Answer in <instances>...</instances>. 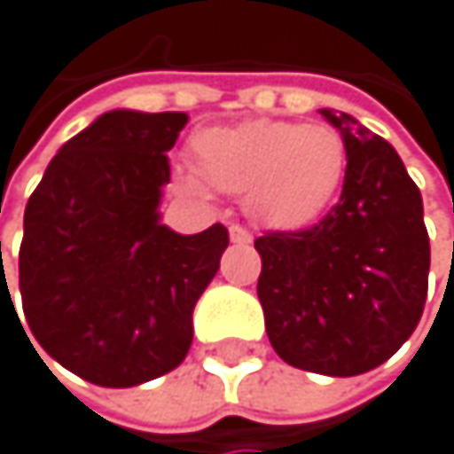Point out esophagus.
<instances>
[{
    "label": "esophagus",
    "mask_w": 454,
    "mask_h": 454,
    "mask_svg": "<svg viewBox=\"0 0 454 454\" xmlns=\"http://www.w3.org/2000/svg\"><path fill=\"white\" fill-rule=\"evenodd\" d=\"M229 234H231V242H234V245H250V242H253V234L245 229V225H239V223L231 225Z\"/></svg>",
    "instance_id": "34e87169"
}]
</instances>
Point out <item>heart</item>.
Returning a JSON list of instances; mask_svg holds the SVG:
<instances>
[{"label": "heart", "mask_w": 454, "mask_h": 454, "mask_svg": "<svg viewBox=\"0 0 454 454\" xmlns=\"http://www.w3.org/2000/svg\"><path fill=\"white\" fill-rule=\"evenodd\" d=\"M346 161L343 137L327 124L247 119L191 135L185 188L245 196L258 223L301 231L333 207Z\"/></svg>", "instance_id": "heart-1"}]
</instances>
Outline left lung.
<instances>
[{"instance_id": "8db88e82", "label": "left lung", "mask_w": 454, "mask_h": 454, "mask_svg": "<svg viewBox=\"0 0 454 454\" xmlns=\"http://www.w3.org/2000/svg\"><path fill=\"white\" fill-rule=\"evenodd\" d=\"M319 114L346 145L343 193L311 229L255 239L258 298L287 364L351 378L380 367L415 333L431 245L420 191L394 145L343 111Z\"/></svg>"}]
</instances>
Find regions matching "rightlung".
<instances>
[{
	"label": "right lung",
	"instance_id": "obj_1",
	"mask_svg": "<svg viewBox=\"0 0 454 454\" xmlns=\"http://www.w3.org/2000/svg\"><path fill=\"white\" fill-rule=\"evenodd\" d=\"M185 121L180 111L98 116L60 145L26 204V322L58 364L95 386H140L185 359L193 306L229 247L220 223L193 237L159 223L167 151Z\"/></svg>",
	"mask_w": 454,
	"mask_h": 454
}]
</instances>
